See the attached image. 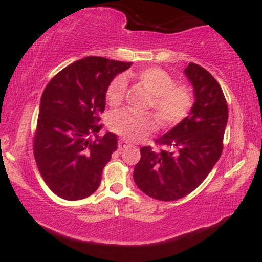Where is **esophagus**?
<instances>
[{"mask_svg":"<svg viewBox=\"0 0 262 262\" xmlns=\"http://www.w3.org/2000/svg\"><path fill=\"white\" fill-rule=\"evenodd\" d=\"M129 146H130V143H129V141H127L125 139H121L118 141V149L119 150H124V149L129 148Z\"/></svg>","mask_w":262,"mask_h":262,"instance_id":"esophagus-1","label":"esophagus"}]
</instances>
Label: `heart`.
<instances>
[{"mask_svg": "<svg viewBox=\"0 0 262 262\" xmlns=\"http://www.w3.org/2000/svg\"><path fill=\"white\" fill-rule=\"evenodd\" d=\"M130 77L150 95L146 110L154 111L162 127H175L188 116L193 104V97L185 85H176L169 73L160 68H146ZM127 80L117 76L107 87L106 98L112 106H118L124 98ZM110 127L117 134L129 140H138L151 133L156 127L154 117L148 113H134L122 110L110 117Z\"/></svg>", "mask_w": 262, "mask_h": 262, "instance_id": "heart-1", "label": "heart"}]
</instances>
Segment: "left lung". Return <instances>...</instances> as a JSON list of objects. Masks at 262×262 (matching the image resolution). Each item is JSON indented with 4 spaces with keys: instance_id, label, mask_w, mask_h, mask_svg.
Here are the masks:
<instances>
[{
    "instance_id": "8db88e82",
    "label": "left lung",
    "mask_w": 262,
    "mask_h": 262,
    "mask_svg": "<svg viewBox=\"0 0 262 262\" xmlns=\"http://www.w3.org/2000/svg\"><path fill=\"white\" fill-rule=\"evenodd\" d=\"M194 91L189 116L155 140L164 146L140 149L133 179L149 197L176 201L187 196L208 176L223 151L228 104L217 80L202 66L189 62L185 69Z\"/></svg>"
}]
</instances>
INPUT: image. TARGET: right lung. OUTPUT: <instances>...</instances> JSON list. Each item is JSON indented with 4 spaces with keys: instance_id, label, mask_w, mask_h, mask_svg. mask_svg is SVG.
Returning a JSON list of instances; mask_svg holds the SVG:
<instances>
[{
    "instance_id": "add662e5",
    "label": "right lung",
    "mask_w": 262,
    "mask_h": 262,
    "mask_svg": "<svg viewBox=\"0 0 262 262\" xmlns=\"http://www.w3.org/2000/svg\"><path fill=\"white\" fill-rule=\"evenodd\" d=\"M132 62L87 56L62 69L40 98L33 151L44 182L56 196L77 201L98 188L102 171L117 150V135L101 130L106 91ZM93 134L96 138H89Z\"/></svg>"
}]
</instances>
